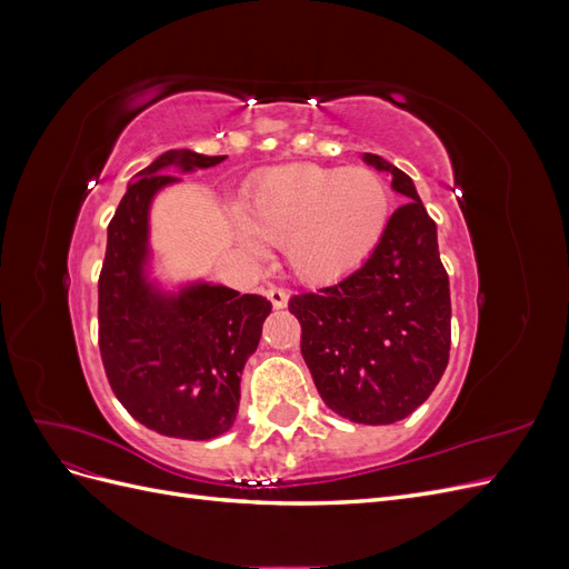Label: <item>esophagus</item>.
Masks as SVG:
<instances>
[{
    "label": "esophagus",
    "instance_id": "esophagus-1",
    "mask_svg": "<svg viewBox=\"0 0 569 569\" xmlns=\"http://www.w3.org/2000/svg\"><path fill=\"white\" fill-rule=\"evenodd\" d=\"M268 299H270V303H272L274 308H284L287 301H289V295H287V291H284L282 287H270V289H268Z\"/></svg>",
    "mask_w": 569,
    "mask_h": 569
}]
</instances>
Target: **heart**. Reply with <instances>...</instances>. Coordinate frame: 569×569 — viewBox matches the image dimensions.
Segmentation results:
<instances>
[{"label":"heart","mask_w":569,"mask_h":569,"mask_svg":"<svg viewBox=\"0 0 569 569\" xmlns=\"http://www.w3.org/2000/svg\"><path fill=\"white\" fill-rule=\"evenodd\" d=\"M389 216V187L366 166L272 168L251 182L242 203L249 242L256 234L284 247L291 272L308 284L339 282L363 266Z\"/></svg>","instance_id":"heart-1"}]
</instances>
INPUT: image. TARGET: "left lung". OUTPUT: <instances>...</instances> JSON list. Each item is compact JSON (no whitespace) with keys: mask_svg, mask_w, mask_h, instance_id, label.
Segmentation results:
<instances>
[{"mask_svg":"<svg viewBox=\"0 0 569 569\" xmlns=\"http://www.w3.org/2000/svg\"><path fill=\"white\" fill-rule=\"evenodd\" d=\"M366 161L391 173L408 201L363 266L291 297L289 313L301 322V356L325 406L358 425H391L429 399L449 366L451 289L416 184L377 153Z\"/></svg>","mask_w":569,"mask_h":569,"instance_id":"obj_1","label":"left lung"}]
</instances>
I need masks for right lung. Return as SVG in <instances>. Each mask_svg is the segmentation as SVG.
Here are the masks:
<instances>
[{
  "label": "right lung",
  "mask_w": 569,
  "mask_h": 569,
  "mask_svg": "<svg viewBox=\"0 0 569 569\" xmlns=\"http://www.w3.org/2000/svg\"><path fill=\"white\" fill-rule=\"evenodd\" d=\"M226 157L170 149L137 173L109 222L99 272V351L116 399L163 437L203 441L228 432L239 380L272 303L220 284L166 297L144 280L149 203L178 182L166 168H211Z\"/></svg>",
  "instance_id": "add662e5"
}]
</instances>
